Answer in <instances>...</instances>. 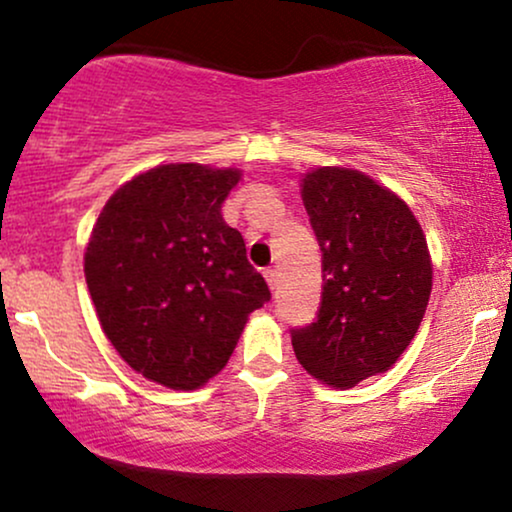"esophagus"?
Masks as SVG:
<instances>
[{"label":"esophagus","instance_id":"1","mask_svg":"<svg viewBox=\"0 0 512 512\" xmlns=\"http://www.w3.org/2000/svg\"><path fill=\"white\" fill-rule=\"evenodd\" d=\"M264 279H267V284H269V289H276V269H272V267H267L264 269Z\"/></svg>","mask_w":512,"mask_h":512}]
</instances>
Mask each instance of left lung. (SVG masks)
<instances>
[{"instance_id": "left-lung-1", "label": "left lung", "mask_w": 512, "mask_h": 512, "mask_svg": "<svg viewBox=\"0 0 512 512\" xmlns=\"http://www.w3.org/2000/svg\"><path fill=\"white\" fill-rule=\"evenodd\" d=\"M301 195L325 286L317 320L291 330V344L317 380L354 387L385 373L424 320L433 284L426 236L407 204L361 170H310Z\"/></svg>"}]
</instances>
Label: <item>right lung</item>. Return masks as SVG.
<instances>
[{
    "instance_id": "obj_1",
    "label": "right lung",
    "mask_w": 512,
    "mask_h": 512,
    "mask_svg": "<svg viewBox=\"0 0 512 512\" xmlns=\"http://www.w3.org/2000/svg\"><path fill=\"white\" fill-rule=\"evenodd\" d=\"M240 170L168 163L105 202L84 274L117 354L170 390H197L226 366L252 310L272 298L221 216Z\"/></svg>"
}]
</instances>
